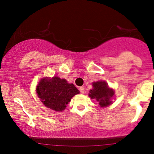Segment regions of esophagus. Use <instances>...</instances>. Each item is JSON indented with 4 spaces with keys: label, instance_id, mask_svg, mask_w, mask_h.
Masks as SVG:
<instances>
[{
    "label": "esophagus",
    "instance_id": "esophagus-1",
    "mask_svg": "<svg viewBox=\"0 0 154 154\" xmlns=\"http://www.w3.org/2000/svg\"><path fill=\"white\" fill-rule=\"evenodd\" d=\"M79 91H80V93H84V92H85V88H83V87H80L79 88Z\"/></svg>",
    "mask_w": 154,
    "mask_h": 154
}]
</instances>
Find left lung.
I'll return each instance as SVG.
<instances>
[{"label": "left lung", "mask_w": 154, "mask_h": 154, "mask_svg": "<svg viewBox=\"0 0 154 154\" xmlns=\"http://www.w3.org/2000/svg\"><path fill=\"white\" fill-rule=\"evenodd\" d=\"M93 88L90 91L89 96L92 99H96L101 107L107 106L111 103V98L114 94L105 81H98L93 83Z\"/></svg>", "instance_id": "1"}]
</instances>
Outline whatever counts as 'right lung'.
<instances>
[{"label":"right lung","instance_id":"obj_1","mask_svg":"<svg viewBox=\"0 0 154 154\" xmlns=\"http://www.w3.org/2000/svg\"><path fill=\"white\" fill-rule=\"evenodd\" d=\"M36 90L44 105L56 111H63L72 97L79 93L73 84L58 77L42 79Z\"/></svg>","mask_w":154,"mask_h":154}]
</instances>
